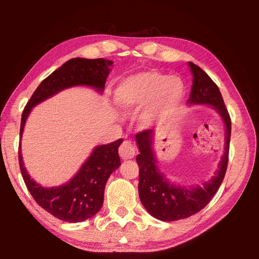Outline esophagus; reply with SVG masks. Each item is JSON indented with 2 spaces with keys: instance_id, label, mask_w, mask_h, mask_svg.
<instances>
[{
  "instance_id": "1",
  "label": "esophagus",
  "mask_w": 259,
  "mask_h": 259,
  "mask_svg": "<svg viewBox=\"0 0 259 259\" xmlns=\"http://www.w3.org/2000/svg\"><path fill=\"white\" fill-rule=\"evenodd\" d=\"M119 154L122 159L124 160L133 159V157L136 155V148L133 144H131V142L125 140V142L121 144V146L119 148Z\"/></svg>"
}]
</instances>
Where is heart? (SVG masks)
Returning <instances> with one entry per match:
<instances>
[{
  "label": "heart",
  "instance_id": "1",
  "mask_svg": "<svg viewBox=\"0 0 259 259\" xmlns=\"http://www.w3.org/2000/svg\"><path fill=\"white\" fill-rule=\"evenodd\" d=\"M185 97V84L178 76L145 71L124 77L117 84L114 99L125 112L145 106L139 115L143 126H150L170 107Z\"/></svg>",
  "mask_w": 259,
  "mask_h": 259
}]
</instances>
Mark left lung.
Instances as JSON below:
<instances>
[{"label": "left lung", "mask_w": 259, "mask_h": 259, "mask_svg": "<svg viewBox=\"0 0 259 259\" xmlns=\"http://www.w3.org/2000/svg\"><path fill=\"white\" fill-rule=\"evenodd\" d=\"M193 74V84L187 104H208L222 116L226 126L225 153L219 162V169L214 176L203 186L184 187L170 184L162 176L156 166L152 150L153 130L147 129L136 135L139 154L136 157L139 166L138 192L144 207L153 217L163 222H175L195 214L207 205L216 194L225 177L229 163L231 117L223 100L218 87L198 65L188 63Z\"/></svg>", "instance_id": "obj_1"}]
</instances>
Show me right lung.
Segmentation results:
<instances>
[{
    "label": "right lung",
    "mask_w": 259,
    "mask_h": 259,
    "mask_svg": "<svg viewBox=\"0 0 259 259\" xmlns=\"http://www.w3.org/2000/svg\"><path fill=\"white\" fill-rule=\"evenodd\" d=\"M113 64L104 58H73L45 78L34 91L21 114L20 136L32 107L60 90L74 85H90L104 90L105 82ZM123 142L97 146L78 172L65 185L46 188L35 183L26 171L19 146V166L27 190L36 203L52 216L67 223H78L97 213L104 202V191L111 174L121 165L119 146Z\"/></svg>",
    "instance_id": "obj_1"
}]
</instances>
